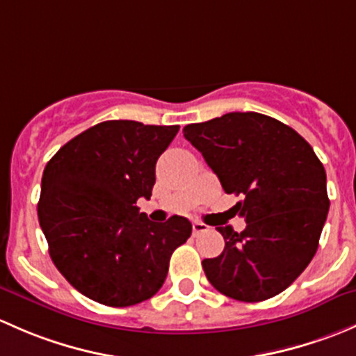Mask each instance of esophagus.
Masks as SVG:
<instances>
[{"label":"esophagus","mask_w":356,"mask_h":356,"mask_svg":"<svg viewBox=\"0 0 356 356\" xmlns=\"http://www.w3.org/2000/svg\"><path fill=\"white\" fill-rule=\"evenodd\" d=\"M192 229H193V233H195V234H199V233H204V232H207V229H209V226H207V225H204V222H200V221H193V225H192Z\"/></svg>","instance_id":"1"}]
</instances>
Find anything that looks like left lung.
<instances>
[{"label": "left lung", "mask_w": 356, "mask_h": 356, "mask_svg": "<svg viewBox=\"0 0 356 356\" xmlns=\"http://www.w3.org/2000/svg\"><path fill=\"white\" fill-rule=\"evenodd\" d=\"M183 135L204 156L247 221L219 226L225 250L204 259L209 283L240 302L284 291L314 259L329 211L325 170L309 142L260 113H228L192 123Z\"/></svg>", "instance_id": "obj_1"}]
</instances>
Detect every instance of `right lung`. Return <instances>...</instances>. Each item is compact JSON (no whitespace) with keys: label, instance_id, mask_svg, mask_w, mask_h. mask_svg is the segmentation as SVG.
<instances>
[{"label":"right lung","instance_id":"obj_1","mask_svg":"<svg viewBox=\"0 0 356 356\" xmlns=\"http://www.w3.org/2000/svg\"><path fill=\"white\" fill-rule=\"evenodd\" d=\"M179 127L111 120L67 142L46 164L38 204L49 255L65 280L108 307H130L159 291L171 254L192 234L173 216L152 222L137 200L151 199L156 163Z\"/></svg>","mask_w":356,"mask_h":356}]
</instances>
